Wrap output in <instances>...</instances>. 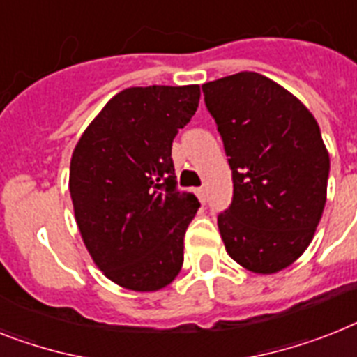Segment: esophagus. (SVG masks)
Instances as JSON below:
<instances>
[{"label": "esophagus", "instance_id": "34e87169", "mask_svg": "<svg viewBox=\"0 0 357 357\" xmlns=\"http://www.w3.org/2000/svg\"><path fill=\"white\" fill-rule=\"evenodd\" d=\"M196 196L199 197V202L205 203L206 202V190H205V188H203V187L196 188Z\"/></svg>", "mask_w": 357, "mask_h": 357}]
</instances>
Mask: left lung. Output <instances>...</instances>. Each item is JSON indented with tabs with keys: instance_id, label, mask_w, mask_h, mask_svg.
Here are the masks:
<instances>
[{
	"instance_id": "obj_1",
	"label": "left lung",
	"mask_w": 357,
	"mask_h": 357,
	"mask_svg": "<svg viewBox=\"0 0 357 357\" xmlns=\"http://www.w3.org/2000/svg\"><path fill=\"white\" fill-rule=\"evenodd\" d=\"M232 170L234 196L218 215L229 256L274 274L310 245L326 202L331 160L319 125L296 96L257 72L202 86Z\"/></svg>"
}]
</instances>
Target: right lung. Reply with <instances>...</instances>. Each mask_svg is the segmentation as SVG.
<instances>
[{"label":"right lung","mask_w":357,"mask_h":357,"mask_svg":"<svg viewBox=\"0 0 357 357\" xmlns=\"http://www.w3.org/2000/svg\"><path fill=\"white\" fill-rule=\"evenodd\" d=\"M199 85L130 86L105 105L70 160L83 243L105 275L137 292L172 283L199 202L178 188L172 142L199 103Z\"/></svg>","instance_id":"add662e5"}]
</instances>
